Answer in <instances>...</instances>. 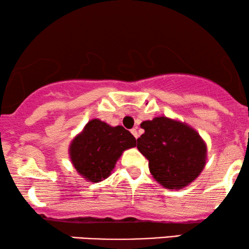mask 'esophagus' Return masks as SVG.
<instances>
[{
	"instance_id": "34e87169",
	"label": "esophagus",
	"mask_w": 249,
	"mask_h": 249,
	"mask_svg": "<svg viewBox=\"0 0 249 249\" xmlns=\"http://www.w3.org/2000/svg\"><path fill=\"white\" fill-rule=\"evenodd\" d=\"M131 133H132L133 135H134L135 139L139 138V133H138V131H136V128H132V129H131Z\"/></svg>"
}]
</instances>
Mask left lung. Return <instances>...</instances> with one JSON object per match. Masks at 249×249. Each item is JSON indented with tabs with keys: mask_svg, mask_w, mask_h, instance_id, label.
<instances>
[{
	"mask_svg": "<svg viewBox=\"0 0 249 249\" xmlns=\"http://www.w3.org/2000/svg\"><path fill=\"white\" fill-rule=\"evenodd\" d=\"M139 151L149 160L153 178L168 190L186 187L199 176L206 163V143L193 127L166 116L141 123Z\"/></svg>",
	"mask_w": 249,
	"mask_h": 249,
	"instance_id": "1",
	"label": "left lung"
}]
</instances>
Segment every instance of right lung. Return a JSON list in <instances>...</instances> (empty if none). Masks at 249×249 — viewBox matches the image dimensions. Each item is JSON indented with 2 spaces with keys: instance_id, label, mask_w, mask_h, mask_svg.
<instances>
[{
  "instance_id": "right-lung-1",
  "label": "right lung",
  "mask_w": 249,
  "mask_h": 249,
  "mask_svg": "<svg viewBox=\"0 0 249 249\" xmlns=\"http://www.w3.org/2000/svg\"><path fill=\"white\" fill-rule=\"evenodd\" d=\"M136 146V140L123 126H110L93 118L69 148L70 159L79 175L91 183L106 179L125 150Z\"/></svg>"
}]
</instances>
